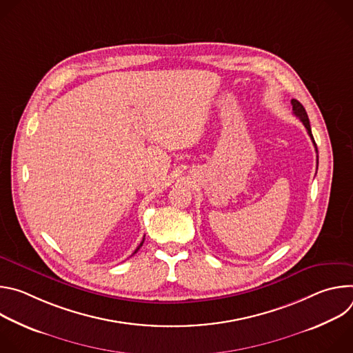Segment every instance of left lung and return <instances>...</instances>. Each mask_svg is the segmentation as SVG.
Returning a JSON list of instances; mask_svg holds the SVG:
<instances>
[{
  "mask_svg": "<svg viewBox=\"0 0 353 353\" xmlns=\"http://www.w3.org/2000/svg\"><path fill=\"white\" fill-rule=\"evenodd\" d=\"M290 103H292V108H293V114H294L301 123H303V125L306 127V130H307V132H309V135H310V138H312V141H313V143H314V146H316V152H317V145H316L314 138H313V134H312V127H310L309 116H307V113H306L303 105H301L300 102H297L296 99H292ZM317 168H319V157H317Z\"/></svg>",
  "mask_w": 353,
  "mask_h": 353,
  "instance_id": "left-lung-1",
  "label": "left lung"
}]
</instances>
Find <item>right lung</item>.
<instances>
[{"label": "right lung", "mask_w": 353, "mask_h": 353, "mask_svg": "<svg viewBox=\"0 0 353 353\" xmlns=\"http://www.w3.org/2000/svg\"><path fill=\"white\" fill-rule=\"evenodd\" d=\"M143 240H145V237H143V239H142V241H141V243H139V245H138V247H137V250H135V251H134V253H137V251H138V250H139V248H141V247H142V244H143Z\"/></svg>", "instance_id": "add662e5"}]
</instances>
